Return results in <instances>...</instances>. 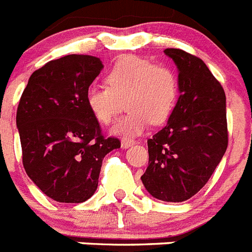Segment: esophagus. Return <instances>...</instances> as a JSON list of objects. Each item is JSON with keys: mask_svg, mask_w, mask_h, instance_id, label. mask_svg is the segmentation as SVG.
Instances as JSON below:
<instances>
[{"mask_svg": "<svg viewBox=\"0 0 252 252\" xmlns=\"http://www.w3.org/2000/svg\"><path fill=\"white\" fill-rule=\"evenodd\" d=\"M135 145V141L131 139H122L121 140V148L122 149H128L130 146Z\"/></svg>", "mask_w": 252, "mask_h": 252, "instance_id": "obj_1", "label": "esophagus"}]
</instances>
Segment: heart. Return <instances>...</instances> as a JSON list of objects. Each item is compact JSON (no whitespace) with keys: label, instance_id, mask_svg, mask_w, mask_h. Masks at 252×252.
<instances>
[{"label":"heart","instance_id":"1","mask_svg":"<svg viewBox=\"0 0 252 252\" xmlns=\"http://www.w3.org/2000/svg\"><path fill=\"white\" fill-rule=\"evenodd\" d=\"M107 86L91 84L86 103L95 121L108 125L127 97L130 112L116 122L111 132L119 136L141 135L154 125L164 124L174 111L179 95L175 72L165 64H155L145 58L127 55L120 58L106 75Z\"/></svg>","mask_w":252,"mask_h":252}]
</instances>
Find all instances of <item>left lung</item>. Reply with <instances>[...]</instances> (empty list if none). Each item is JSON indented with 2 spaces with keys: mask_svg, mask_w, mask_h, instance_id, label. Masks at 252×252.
Returning a JSON list of instances; mask_svg holds the SVG:
<instances>
[{
  "mask_svg": "<svg viewBox=\"0 0 252 252\" xmlns=\"http://www.w3.org/2000/svg\"><path fill=\"white\" fill-rule=\"evenodd\" d=\"M178 68L179 98L168 124L148 140L142 184L154 198L184 202L206 186L228 144L226 94L204 62L165 49Z\"/></svg>",
  "mask_w": 252,
  "mask_h": 252,
  "instance_id": "1",
  "label": "left lung"
}]
</instances>
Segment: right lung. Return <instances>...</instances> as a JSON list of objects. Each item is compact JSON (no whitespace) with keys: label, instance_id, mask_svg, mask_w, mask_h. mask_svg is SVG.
Returning <instances> with one entry per match:
<instances>
[{"label":"right lung","instance_id":"1","mask_svg":"<svg viewBox=\"0 0 252 252\" xmlns=\"http://www.w3.org/2000/svg\"><path fill=\"white\" fill-rule=\"evenodd\" d=\"M103 69L101 59L70 54L35 70L16 113L26 174L49 198L82 203L98 187L102 160L119 139L102 135L86 103L87 88Z\"/></svg>","mask_w":252,"mask_h":252}]
</instances>
